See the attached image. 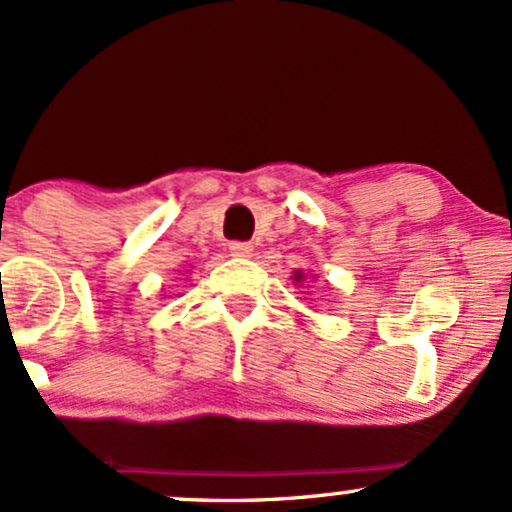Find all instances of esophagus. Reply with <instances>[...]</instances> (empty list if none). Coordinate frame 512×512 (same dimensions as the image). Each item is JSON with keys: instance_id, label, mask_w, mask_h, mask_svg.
Wrapping results in <instances>:
<instances>
[{"instance_id": "34e87169", "label": "esophagus", "mask_w": 512, "mask_h": 512, "mask_svg": "<svg viewBox=\"0 0 512 512\" xmlns=\"http://www.w3.org/2000/svg\"><path fill=\"white\" fill-rule=\"evenodd\" d=\"M228 250H231L233 257H252V245L250 243H231L228 245Z\"/></svg>"}]
</instances>
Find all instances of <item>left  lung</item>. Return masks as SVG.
Segmentation results:
<instances>
[{
    "instance_id": "8db88e82",
    "label": "left lung",
    "mask_w": 512,
    "mask_h": 512,
    "mask_svg": "<svg viewBox=\"0 0 512 512\" xmlns=\"http://www.w3.org/2000/svg\"><path fill=\"white\" fill-rule=\"evenodd\" d=\"M291 279H293V284H301V281H305V274L301 272V269H296V272H293Z\"/></svg>"
}]
</instances>
